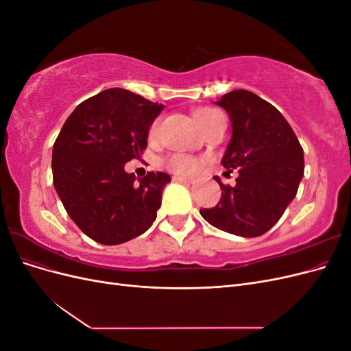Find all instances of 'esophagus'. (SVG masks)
I'll return each instance as SVG.
<instances>
[{"mask_svg":"<svg viewBox=\"0 0 351 351\" xmlns=\"http://www.w3.org/2000/svg\"><path fill=\"white\" fill-rule=\"evenodd\" d=\"M173 182L183 183V184H190V183H192V180L187 178V177H182V176H174L173 177Z\"/></svg>","mask_w":351,"mask_h":351,"instance_id":"1","label":"esophagus"}]
</instances>
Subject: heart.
I'll list each match as a JSON object with an SVG mask.
<instances>
[{
  "mask_svg": "<svg viewBox=\"0 0 351 351\" xmlns=\"http://www.w3.org/2000/svg\"><path fill=\"white\" fill-rule=\"evenodd\" d=\"M215 114H217V111L212 108H200V110L195 111V119L200 124L202 129H205L206 124L212 120V117H214ZM158 133H159V120H155L149 127V133H147V136H149L151 141H154L158 137ZM164 164L168 169H171V171L178 173V174H195L200 168L199 159H196L195 156L184 155V154L169 155L164 161Z\"/></svg>",
  "mask_w": 351,
  "mask_h": 351,
  "instance_id": "b5f03b06",
  "label": "heart"
}]
</instances>
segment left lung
Returning <instances> with one entry per match:
<instances>
[{
	"mask_svg": "<svg viewBox=\"0 0 351 351\" xmlns=\"http://www.w3.org/2000/svg\"><path fill=\"white\" fill-rule=\"evenodd\" d=\"M228 112L232 134L221 164L239 169L236 186L222 189L218 205L200 209L210 226L258 237L277 224L304 173L303 147L282 114L253 92L239 89L215 102Z\"/></svg>",
	"mask_w": 351,
	"mask_h": 351,
	"instance_id": "1",
	"label": "left lung"
}]
</instances>
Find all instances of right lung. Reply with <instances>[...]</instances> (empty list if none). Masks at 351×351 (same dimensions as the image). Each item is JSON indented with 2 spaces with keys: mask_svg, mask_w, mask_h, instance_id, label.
<instances>
[{
  "mask_svg": "<svg viewBox=\"0 0 351 351\" xmlns=\"http://www.w3.org/2000/svg\"><path fill=\"white\" fill-rule=\"evenodd\" d=\"M164 105L130 90H102L79 104L52 147V180L69 217L107 246L129 241L152 226L171 177L137 180L124 164L141 158Z\"/></svg>",
  "mask_w": 351,
  "mask_h": 351,
  "instance_id": "1",
  "label": "right lung"
}]
</instances>
